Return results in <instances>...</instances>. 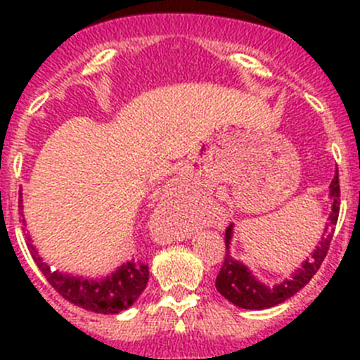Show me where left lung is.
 I'll return each mask as SVG.
<instances>
[{"instance_id": "obj_1", "label": "left lung", "mask_w": 360, "mask_h": 360, "mask_svg": "<svg viewBox=\"0 0 360 360\" xmlns=\"http://www.w3.org/2000/svg\"><path fill=\"white\" fill-rule=\"evenodd\" d=\"M329 200H331V212H329L328 223H326L322 237L319 238V244L315 245L314 252L301 263L297 270L292 271L291 277L284 278V281L274 285L261 282L259 278L254 277L248 264H244L242 261L235 259L231 256L230 245L231 237H233V224H230L226 235H224V242H226L228 249L226 256H224V263L216 278L217 292L238 308L264 310V308H271L278 303H284L285 300L294 296L300 289H303L310 282V278L317 274L319 268H321L322 261H324L326 254H328L329 244L333 240V233H335L338 214H340V181H338V170L335 179L329 184Z\"/></svg>"}]
</instances>
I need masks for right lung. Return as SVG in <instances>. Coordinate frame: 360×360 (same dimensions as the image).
I'll return each instance as SVG.
<instances>
[{"label": "right lung", "mask_w": 360, "mask_h": 360, "mask_svg": "<svg viewBox=\"0 0 360 360\" xmlns=\"http://www.w3.org/2000/svg\"><path fill=\"white\" fill-rule=\"evenodd\" d=\"M19 195L20 216L24 217L22 190L19 191ZM22 223H25V219H22ZM27 249L49 284L64 300L96 314H120L122 310H127L146 289L148 281H150L148 264L141 259L127 261L103 278H86L52 270L31 244V237H27Z\"/></svg>", "instance_id": "right-lung-1"}]
</instances>
